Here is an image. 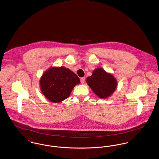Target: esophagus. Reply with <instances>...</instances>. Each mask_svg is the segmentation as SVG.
Returning <instances> with one entry per match:
<instances>
[{"label": "esophagus", "instance_id": "1", "mask_svg": "<svg viewBox=\"0 0 159 159\" xmlns=\"http://www.w3.org/2000/svg\"><path fill=\"white\" fill-rule=\"evenodd\" d=\"M85 77H82V78L80 79V82H81V83H82V84L85 82Z\"/></svg>", "mask_w": 159, "mask_h": 159}]
</instances>
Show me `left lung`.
<instances>
[{"label": "left lung", "instance_id": "obj_1", "mask_svg": "<svg viewBox=\"0 0 159 159\" xmlns=\"http://www.w3.org/2000/svg\"><path fill=\"white\" fill-rule=\"evenodd\" d=\"M86 83L93 91L101 98H108L115 91L117 82L112 74L102 68L96 69L86 79Z\"/></svg>", "mask_w": 159, "mask_h": 159}]
</instances>
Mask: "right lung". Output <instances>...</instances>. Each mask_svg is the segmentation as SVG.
Masks as SVG:
<instances>
[{"label":"right lung","mask_w":159,"mask_h":159,"mask_svg":"<svg viewBox=\"0 0 159 159\" xmlns=\"http://www.w3.org/2000/svg\"><path fill=\"white\" fill-rule=\"evenodd\" d=\"M79 84V77L64 66L50 68L40 80L42 94L54 103H59L68 98L74 87Z\"/></svg>","instance_id":"1"}]
</instances>
